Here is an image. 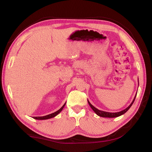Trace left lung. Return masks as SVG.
Masks as SVG:
<instances>
[{
    "label": "left lung",
    "instance_id": "8db88e82",
    "mask_svg": "<svg viewBox=\"0 0 152 152\" xmlns=\"http://www.w3.org/2000/svg\"><path fill=\"white\" fill-rule=\"evenodd\" d=\"M138 83H139V78H138ZM136 96H137V94H135V97H134L133 100L132 102L131 103V104H130L128 107L126 108L125 109H124V110H122V111H120V112H116V113H109V112H106V111L99 110V109H98L97 108L94 107L93 105L90 103L89 101L88 100H87V102H88V103H89V104L90 105V107H91V109H93V110L94 111L95 113H96L97 115L100 116H102V117H105V118H115V117H118V116H120L121 115H124L125 113H126L127 111H128V109L130 107H131L132 104H133L134 101H135Z\"/></svg>",
    "mask_w": 152,
    "mask_h": 152
}]
</instances>
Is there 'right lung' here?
<instances>
[{"label":"right lung","instance_id":"obj_1","mask_svg":"<svg viewBox=\"0 0 152 152\" xmlns=\"http://www.w3.org/2000/svg\"><path fill=\"white\" fill-rule=\"evenodd\" d=\"M65 104H64V105H63V106L60 108L59 110H58L57 111H56L54 113H51L50 115H46V116H34V118L36 119V120H47V119H49V118H52L53 117H55L56 115H58L60 112L62 111V109H63V107H65Z\"/></svg>","mask_w":152,"mask_h":152}]
</instances>
